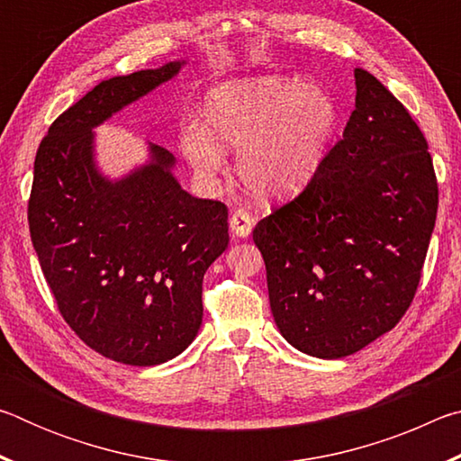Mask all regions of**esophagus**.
Listing matches in <instances>:
<instances>
[{"label":"esophagus","mask_w":461,"mask_h":461,"mask_svg":"<svg viewBox=\"0 0 461 461\" xmlns=\"http://www.w3.org/2000/svg\"><path fill=\"white\" fill-rule=\"evenodd\" d=\"M254 228V220L252 215H249L246 209H238V212H233L230 217V230L236 238H248L249 233H252Z\"/></svg>","instance_id":"obj_1"}]
</instances>
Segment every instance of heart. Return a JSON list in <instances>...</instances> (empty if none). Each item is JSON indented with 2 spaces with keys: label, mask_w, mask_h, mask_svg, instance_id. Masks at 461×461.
<instances>
[{
  "label": "heart",
  "mask_w": 461,
  "mask_h": 461,
  "mask_svg": "<svg viewBox=\"0 0 461 461\" xmlns=\"http://www.w3.org/2000/svg\"><path fill=\"white\" fill-rule=\"evenodd\" d=\"M203 122L183 130L181 150L203 176L221 173L223 150L240 152L238 175L264 199L305 191L321 175L339 113L330 93L278 75L217 85Z\"/></svg>",
  "instance_id": "obj_1"
}]
</instances>
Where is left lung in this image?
I'll return each mask as SVG.
<instances>
[{
	"instance_id": "left-lung-1",
	"label": "left lung",
	"mask_w": 461,
	"mask_h": 461,
	"mask_svg": "<svg viewBox=\"0 0 461 461\" xmlns=\"http://www.w3.org/2000/svg\"><path fill=\"white\" fill-rule=\"evenodd\" d=\"M354 77L356 109L321 175L252 233L278 331L323 360L360 352L401 321L437 217L423 131L376 77Z\"/></svg>"
}]
</instances>
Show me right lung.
I'll return each mask as SVG.
<instances>
[{
    "instance_id": "1",
    "label": "right lung",
    "mask_w": 461,
    "mask_h": 461,
    "mask_svg": "<svg viewBox=\"0 0 461 461\" xmlns=\"http://www.w3.org/2000/svg\"><path fill=\"white\" fill-rule=\"evenodd\" d=\"M185 65L101 81L52 123L34 160L30 236L60 315L91 349L130 366L173 360L197 338L228 207L186 193L175 156L152 142L144 165L101 173L93 130Z\"/></svg>"
}]
</instances>
